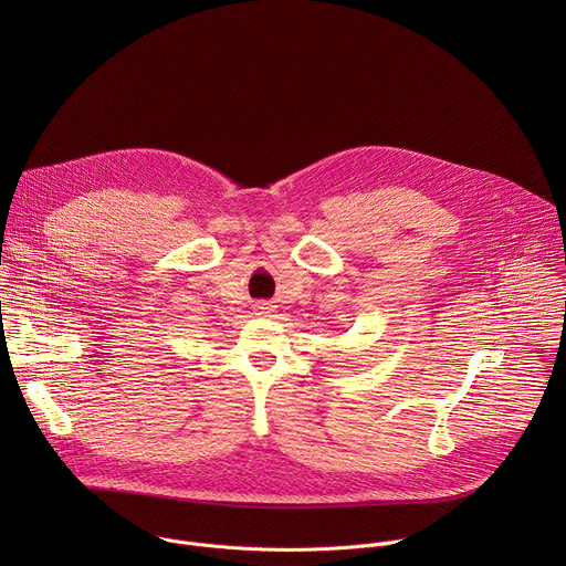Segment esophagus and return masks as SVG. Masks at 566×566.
Wrapping results in <instances>:
<instances>
[{
    "instance_id": "34e87169",
    "label": "esophagus",
    "mask_w": 566,
    "mask_h": 566,
    "mask_svg": "<svg viewBox=\"0 0 566 566\" xmlns=\"http://www.w3.org/2000/svg\"><path fill=\"white\" fill-rule=\"evenodd\" d=\"M260 308H264V313H269V311H266V308H269V306H260Z\"/></svg>"
}]
</instances>
